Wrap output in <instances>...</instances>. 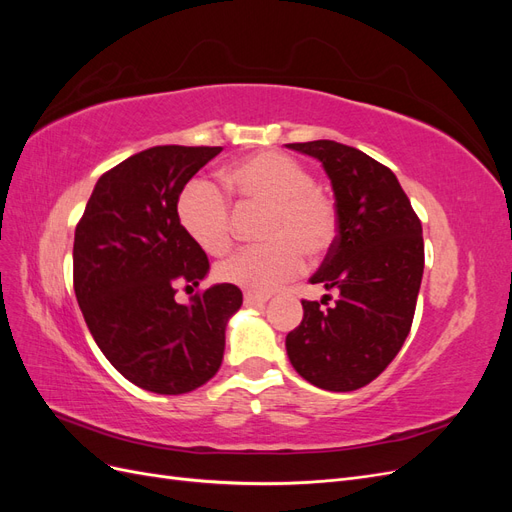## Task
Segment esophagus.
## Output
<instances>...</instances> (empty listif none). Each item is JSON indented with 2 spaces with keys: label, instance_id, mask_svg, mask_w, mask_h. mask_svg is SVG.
<instances>
[{
  "label": "esophagus",
  "instance_id": "obj_1",
  "mask_svg": "<svg viewBox=\"0 0 512 512\" xmlns=\"http://www.w3.org/2000/svg\"><path fill=\"white\" fill-rule=\"evenodd\" d=\"M243 303H245V305H254V307H260V305H265V303H267V297H265V294L245 292V294H243Z\"/></svg>",
  "mask_w": 512,
  "mask_h": 512
}]
</instances>
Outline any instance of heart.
<instances>
[{"instance_id": "b5f03b06", "label": "heart", "mask_w": 512, "mask_h": 512, "mask_svg": "<svg viewBox=\"0 0 512 512\" xmlns=\"http://www.w3.org/2000/svg\"><path fill=\"white\" fill-rule=\"evenodd\" d=\"M224 185L241 207L267 211L260 224V239L267 243L222 260L215 267L218 280L267 294L303 269V254L320 258L333 247L339 226L333 198L316 188L312 173L294 158L256 153L230 166ZM177 215L200 250L222 256L232 247V209L215 183L192 179L179 194Z\"/></svg>"}]
</instances>
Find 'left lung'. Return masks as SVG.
Wrapping results in <instances>:
<instances>
[{
	"label": "left lung",
	"mask_w": 512,
	"mask_h": 512,
	"mask_svg": "<svg viewBox=\"0 0 512 512\" xmlns=\"http://www.w3.org/2000/svg\"><path fill=\"white\" fill-rule=\"evenodd\" d=\"M286 147L322 162L339 222L309 280L339 290V299L331 307L301 301L303 320L286 337L288 359L320 389L356 391L389 367L410 333L425 267L421 220L393 170L367 153L335 141Z\"/></svg>",
	"instance_id": "1"
}]
</instances>
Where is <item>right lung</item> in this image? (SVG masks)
<instances>
[{
	"instance_id": "1",
	"label": "right lung",
	"mask_w": 512,
	"mask_h": 512,
	"mask_svg": "<svg viewBox=\"0 0 512 512\" xmlns=\"http://www.w3.org/2000/svg\"><path fill=\"white\" fill-rule=\"evenodd\" d=\"M222 147L160 145L98 179L74 232V292L98 348L123 378L158 395L190 393L222 365L232 284L194 290L209 258L183 230L181 190Z\"/></svg>"
}]
</instances>
